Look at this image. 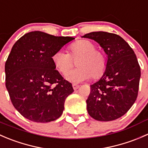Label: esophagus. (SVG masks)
Returning a JSON list of instances; mask_svg holds the SVG:
<instances>
[{
  "mask_svg": "<svg viewBox=\"0 0 148 148\" xmlns=\"http://www.w3.org/2000/svg\"><path fill=\"white\" fill-rule=\"evenodd\" d=\"M79 86H79V85H77V84H75V83H74V84H73V88L74 90H77V89L79 88Z\"/></svg>",
  "mask_w": 148,
  "mask_h": 148,
  "instance_id": "1",
  "label": "esophagus"
}]
</instances>
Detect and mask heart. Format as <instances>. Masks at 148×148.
Here are the masks:
<instances>
[{"instance_id":"b5f03b06","label":"heart","mask_w":148,"mask_h":148,"mask_svg":"<svg viewBox=\"0 0 148 148\" xmlns=\"http://www.w3.org/2000/svg\"><path fill=\"white\" fill-rule=\"evenodd\" d=\"M92 42L80 40L68 47L69 54L58 50L52 55V62L59 72L66 74L76 62L77 68L70 71L66 78L73 83H80L90 77L99 78L103 75L107 65V58L103 52L98 50Z\"/></svg>"}]
</instances>
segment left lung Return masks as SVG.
Returning a JSON list of instances; mask_svg holds the SVG:
<instances>
[{
    "instance_id": "1",
    "label": "left lung",
    "mask_w": 148,
    "mask_h": 148,
    "mask_svg": "<svg viewBox=\"0 0 148 148\" xmlns=\"http://www.w3.org/2000/svg\"><path fill=\"white\" fill-rule=\"evenodd\" d=\"M82 37L93 39L107 55V65L99 81L90 86L87 111L98 121L115 120L125 114L137 99L140 67L133 49L120 36L93 32Z\"/></svg>"
}]
</instances>
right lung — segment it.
<instances>
[{
    "label": "right lung",
    "instance_id": "obj_1",
    "mask_svg": "<svg viewBox=\"0 0 148 148\" xmlns=\"http://www.w3.org/2000/svg\"><path fill=\"white\" fill-rule=\"evenodd\" d=\"M75 38L35 31L13 46L5 65V86L15 109L35 122H49L62 115L72 84L60 74L52 55Z\"/></svg>",
    "mask_w": 148,
    "mask_h": 148
}]
</instances>
